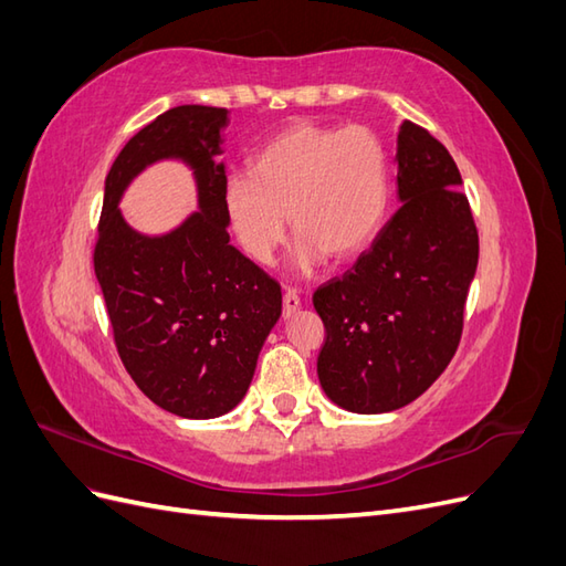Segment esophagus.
<instances>
[{"label": "esophagus", "instance_id": "obj_1", "mask_svg": "<svg viewBox=\"0 0 566 566\" xmlns=\"http://www.w3.org/2000/svg\"><path fill=\"white\" fill-rule=\"evenodd\" d=\"M300 306H302V300L297 295V290L295 287H285V293H283V316L290 318L293 314H297Z\"/></svg>", "mask_w": 566, "mask_h": 566}]
</instances>
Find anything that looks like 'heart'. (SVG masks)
<instances>
[{
    "mask_svg": "<svg viewBox=\"0 0 566 566\" xmlns=\"http://www.w3.org/2000/svg\"><path fill=\"white\" fill-rule=\"evenodd\" d=\"M387 158L366 127L290 125L254 153L248 175L221 191L229 227L252 260L269 262L287 233H300L293 264L316 271L325 256L349 260L378 233L387 210Z\"/></svg>",
    "mask_w": 566,
    "mask_h": 566,
    "instance_id": "heart-1",
    "label": "heart"
}]
</instances>
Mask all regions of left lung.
Segmentation results:
<instances>
[{"label": "left lung", "instance_id": "left-lung-1", "mask_svg": "<svg viewBox=\"0 0 566 566\" xmlns=\"http://www.w3.org/2000/svg\"><path fill=\"white\" fill-rule=\"evenodd\" d=\"M451 153L403 119L397 210L342 279L321 285L318 380L352 413H389L430 387L453 358L479 260V235Z\"/></svg>", "mask_w": 566, "mask_h": 566}]
</instances>
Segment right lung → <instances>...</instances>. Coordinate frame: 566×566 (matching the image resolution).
Returning <instances> with one entry per match:
<instances>
[{"label":"right lung","mask_w":566,"mask_h":566,"mask_svg":"<svg viewBox=\"0 0 566 566\" xmlns=\"http://www.w3.org/2000/svg\"><path fill=\"white\" fill-rule=\"evenodd\" d=\"M227 108L177 106L136 132L104 188L94 271L119 358L146 397L179 418L208 420L241 403L264 339L281 318V285L229 243L221 205ZM179 159L199 210L163 237L126 224L118 200L146 166Z\"/></svg>","instance_id":"1"}]
</instances>
